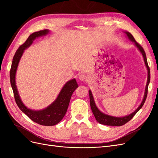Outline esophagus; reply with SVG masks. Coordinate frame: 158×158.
<instances>
[{"label": "esophagus", "instance_id": "1", "mask_svg": "<svg viewBox=\"0 0 158 158\" xmlns=\"http://www.w3.org/2000/svg\"><path fill=\"white\" fill-rule=\"evenodd\" d=\"M78 79H79L80 81H85V80L86 79V75L84 74H81L79 76Z\"/></svg>", "mask_w": 158, "mask_h": 158}]
</instances>
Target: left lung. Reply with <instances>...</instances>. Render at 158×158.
<instances>
[{"label": "left lung", "instance_id": "left-lung-1", "mask_svg": "<svg viewBox=\"0 0 158 158\" xmlns=\"http://www.w3.org/2000/svg\"><path fill=\"white\" fill-rule=\"evenodd\" d=\"M124 33H125L126 37L131 41L133 42L134 44H135V45L137 47V49H138V51L140 52V53L142 54V55L143 56V59H144V63H145V65H146V67L147 70H148V79H147V83H146V88H145L144 98H143L142 102L140 104V106H138V108L135 110V111L132 112V113L127 114V115L124 116V117H114V116H111V115H109V114H107L104 113H103V112L100 111V110L96 106V104H95V103L94 96H93L92 92H91V90H89L91 109H92V113L94 114V115L95 119H96V121L99 123L102 124V125H108V126H117V127L122 126L123 125H125V123H127V122L130 121L131 119L135 115L136 113L142 107L143 105H144V103H145L146 99V97H147L148 88V85H149V84H150V70L149 66H148V62H147V59H146L145 51H144V49H143L142 47H141V45H140L135 41V38H134V37L132 36V35L131 34V33H129L128 31H124Z\"/></svg>", "mask_w": 158, "mask_h": 158}]
</instances>
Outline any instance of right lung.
Returning a JSON list of instances; mask_svg holds the SVG:
<instances>
[{
  "label": "right lung",
  "mask_w": 158,
  "mask_h": 158,
  "mask_svg": "<svg viewBox=\"0 0 158 158\" xmlns=\"http://www.w3.org/2000/svg\"><path fill=\"white\" fill-rule=\"evenodd\" d=\"M50 32L49 30L35 31L28 37L24 44H22L13 57L12 66L10 72V78L11 86L13 89L14 98L17 106L21 111L24 113L31 120L41 125L53 126L58 124L64 117L67 111L70 100L74 90L78 87L75 78L68 81L61 89L58 96L55 101L44 109L33 110L27 107L22 102L20 94L18 93L16 84V74L18 64L23 52L27 49L36 38L45 36Z\"/></svg>",
  "instance_id": "1"
}]
</instances>
